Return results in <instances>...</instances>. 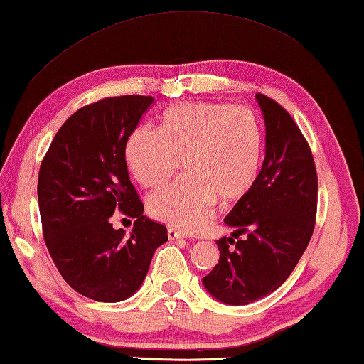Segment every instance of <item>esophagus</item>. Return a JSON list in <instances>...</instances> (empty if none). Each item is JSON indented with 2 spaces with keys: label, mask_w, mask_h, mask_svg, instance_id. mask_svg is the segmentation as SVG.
Masks as SVG:
<instances>
[{
  "label": "esophagus",
  "mask_w": 364,
  "mask_h": 364,
  "mask_svg": "<svg viewBox=\"0 0 364 364\" xmlns=\"http://www.w3.org/2000/svg\"><path fill=\"white\" fill-rule=\"evenodd\" d=\"M167 234H168V239H171V241H175V239H183L184 237V234L181 231L175 230V228H168Z\"/></svg>",
  "instance_id": "1"
}]
</instances>
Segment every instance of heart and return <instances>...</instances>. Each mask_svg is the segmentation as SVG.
<instances>
[{"instance_id": "1", "label": "heart", "mask_w": 364, "mask_h": 364, "mask_svg": "<svg viewBox=\"0 0 364 364\" xmlns=\"http://www.w3.org/2000/svg\"><path fill=\"white\" fill-rule=\"evenodd\" d=\"M127 164L138 183L159 188L180 168L186 175L154 193V218L184 231H200L215 202L231 205L255 186L264 156L257 114L232 104L183 102L168 107L162 125H143L127 141Z\"/></svg>"}]
</instances>
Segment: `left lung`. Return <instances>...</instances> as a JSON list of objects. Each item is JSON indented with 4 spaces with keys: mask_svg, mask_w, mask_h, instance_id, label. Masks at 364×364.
Here are the masks:
<instances>
[{
    "mask_svg": "<svg viewBox=\"0 0 364 364\" xmlns=\"http://www.w3.org/2000/svg\"><path fill=\"white\" fill-rule=\"evenodd\" d=\"M257 101L267 125L260 175L225 218L232 237L218 239V264L202 278L207 291L228 305H247L274 292L297 267L316 221L318 175L310 146L281 104L262 93Z\"/></svg>",
    "mask_w": 364,
    "mask_h": 364,
    "instance_id": "left-lung-1",
    "label": "left lung"
}]
</instances>
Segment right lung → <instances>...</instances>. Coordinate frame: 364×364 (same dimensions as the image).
Masks as SVG:
<instances>
[{
    "mask_svg": "<svg viewBox=\"0 0 364 364\" xmlns=\"http://www.w3.org/2000/svg\"><path fill=\"white\" fill-rule=\"evenodd\" d=\"M152 96H114L88 104L59 128L43 157L38 205L43 237L73 291L97 301H122L138 291L167 228L146 218L130 181L127 141ZM135 218L124 237L108 218Z\"/></svg>",
    "mask_w": 364,
    "mask_h": 364,
    "instance_id": "add662e5",
    "label": "right lung"
}]
</instances>
